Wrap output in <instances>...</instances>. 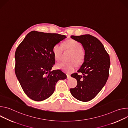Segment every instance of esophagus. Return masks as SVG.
Here are the masks:
<instances>
[{
	"instance_id": "obj_1",
	"label": "esophagus",
	"mask_w": 128,
	"mask_h": 128,
	"mask_svg": "<svg viewBox=\"0 0 128 128\" xmlns=\"http://www.w3.org/2000/svg\"><path fill=\"white\" fill-rule=\"evenodd\" d=\"M67 75V79H69V78H70V74H66Z\"/></svg>"
}]
</instances>
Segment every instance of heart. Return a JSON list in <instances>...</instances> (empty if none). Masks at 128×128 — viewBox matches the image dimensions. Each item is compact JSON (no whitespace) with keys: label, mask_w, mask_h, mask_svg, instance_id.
<instances>
[{"label":"heart","mask_w":128,"mask_h":128,"mask_svg":"<svg viewBox=\"0 0 128 128\" xmlns=\"http://www.w3.org/2000/svg\"><path fill=\"white\" fill-rule=\"evenodd\" d=\"M64 48L72 52L70 58V61H74L78 65H80L83 63L84 59V54L82 50V46L79 42L74 40H69L63 46L60 44L54 45L52 48V52L54 59L57 61H59L61 59ZM75 62L65 63L63 62L57 64L56 67L57 69L69 74L76 69V65Z\"/></svg>","instance_id":"heart-1"}]
</instances>
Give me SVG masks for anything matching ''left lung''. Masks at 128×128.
<instances>
[{"label":"left lung","instance_id":"left-lung-1","mask_svg":"<svg viewBox=\"0 0 128 128\" xmlns=\"http://www.w3.org/2000/svg\"><path fill=\"white\" fill-rule=\"evenodd\" d=\"M70 38L82 44L84 59L78 71L82 75L74 73L71 76L76 79L78 84L70 91L76 99L87 102L94 98L105 86L109 76L110 58L102 44L95 37L86 34Z\"/></svg>","mask_w":128,"mask_h":128}]
</instances>
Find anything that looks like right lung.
<instances>
[{"instance_id":"right-lung-1","label":"right lung","mask_w":128,"mask_h":128,"mask_svg":"<svg viewBox=\"0 0 128 128\" xmlns=\"http://www.w3.org/2000/svg\"><path fill=\"white\" fill-rule=\"evenodd\" d=\"M67 37L57 33L29 32L15 52V74L25 93L31 99L43 101L50 97L58 80L66 75L51 69L54 64V46Z\"/></svg>"}]
</instances>
